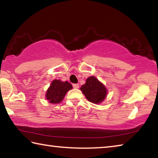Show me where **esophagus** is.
<instances>
[{"instance_id": "esophagus-1", "label": "esophagus", "mask_w": 158, "mask_h": 158, "mask_svg": "<svg viewBox=\"0 0 158 158\" xmlns=\"http://www.w3.org/2000/svg\"><path fill=\"white\" fill-rule=\"evenodd\" d=\"M73 85L74 89H79V87L78 84H73Z\"/></svg>"}]
</instances>
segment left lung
<instances>
[{"mask_svg":"<svg viewBox=\"0 0 158 158\" xmlns=\"http://www.w3.org/2000/svg\"><path fill=\"white\" fill-rule=\"evenodd\" d=\"M80 89L90 102L99 104L105 100L107 90L95 77H90Z\"/></svg>","mask_w":158,"mask_h":158,"instance_id":"left-lung-1","label":"left lung"}]
</instances>
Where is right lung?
<instances>
[{
    "label": "right lung",
    "mask_w": 158,
    "mask_h": 158,
    "mask_svg": "<svg viewBox=\"0 0 158 158\" xmlns=\"http://www.w3.org/2000/svg\"><path fill=\"white\" fill-rule=\"evenodd\" d=\"M72 89L73 85L68 81L63 82L58 79L53 80L47 91V100H49L50 103H59L63 100L67 92Z\"/></svg>",
    "instance_id": "add662e5"
}]
</instances>
